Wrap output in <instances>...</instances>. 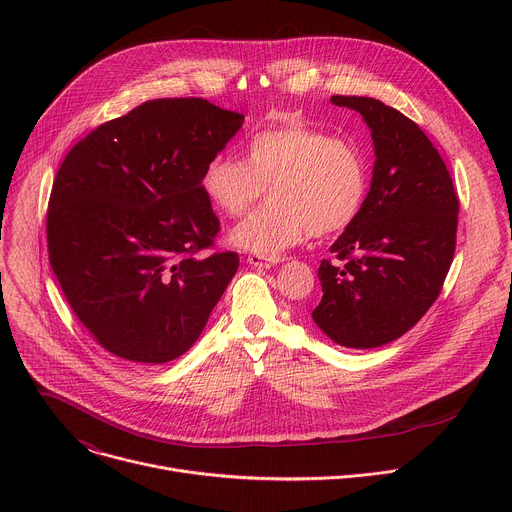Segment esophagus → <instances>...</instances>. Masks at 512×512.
<instances>
[{
    "label": "esophagus",
    "instance_id": "obj_1",
    "mask_svg": "<svg viewBox=\"0 0 512 512\" xmlns=\"http://www.w3.org/2000/svg\"><path fill=\"white\" fill-rule=\"evenodd\" d=\"M247 263L253 265V267H265V269H269V267L277 265L279 259H269V257H261V255H255V253H253V255L247 257Z\"/></svg>",
    "mask_w": 512,
    "mask_h": 512
}]
</instances>
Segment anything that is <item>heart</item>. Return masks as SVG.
Masks as SVG:
<instances>
[{
    "label": "heart",
    "instance_id": "heart-1",
    "mask_svg": "<svg viewBox=\"0 0 512 512\" xmlns=\"http://www.w3.org/2000/svg\"><path fill=\"white\" fill-rule=\"evenodd\" d=\"M206 200L227 216L245 214L269 188V206L239 223L229 241L277 259L310 233L350 227L369 194V166L352 141L302 121L255 133L245 158H212L200 176Z\"/></svg>",
    "mask_w": 512,
    "mask_h": 512
}]
</instances>
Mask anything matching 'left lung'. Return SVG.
I'll list each match as a JSON object with an SVG mask.
<instances>
[{
  "label": "left lung",
  "mask_w": 512,
  "mask_h": 512,
  "mask_svg": "<svg viewBox=\"0 0 512 512\" xmlns=\"http://www.w3.org/2000/svg\"><path fill=\"white\" fill-rule=\"evenodd\" d=\"M354 109L375 145L371 190L322 261L316 326L346 348H375L411 330L437 300L456 251L458 194L427 135L373 97L330 99Z\"/></svg>",
  "instance_id": "8db88e82"
}]
</instances>
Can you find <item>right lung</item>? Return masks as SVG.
<instances>
[{
	"label": "right lung",
	"mask_w": 512,
	"mask_h": 512,
	"mask_svg": "<svg viewBox=\"0 0 512 512\" xmlns=\"http://www.w3.org/2000/svg\"><path fill=\"white\" fill-rule=\"evenodd\" d=\"M243 121L206 99H154L66 154L48 202V259L72 312L111 354L182 356L237 273L233 251L198 257L221 229L200 176Z\"/></svg>",
	"instance_id": "add662e5"
}]
</instances>
